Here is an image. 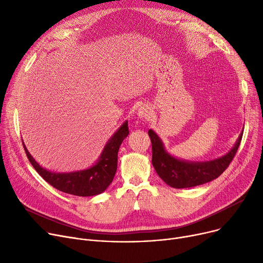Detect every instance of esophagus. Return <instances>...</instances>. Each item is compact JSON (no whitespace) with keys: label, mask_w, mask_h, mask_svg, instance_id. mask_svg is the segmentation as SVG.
<instances>
[{"label":"esophagus","mask_w":263,"mask_h":263,"mask_svg":"<svg viewBox=\"0 0 263 263\" xmlns=\"http://www.w3.org/2000/svg\"><path fill=\"white\" fill-rule=\"evenodd\" d=\"M137 116L141 119H149L151 116V109L148 105H143L137 110Z\"/></svg>","instance_id":"1"}]
</instances>
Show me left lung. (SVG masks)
Masks as SVG:
<instances>
[{
	"mask_svg": "<svg viewBox=\"0 0 263 263\" xmlns=\"http://www.w3.org/2000/svg\"><path fill=\"white\" fill-rule=\"evenodd\" d=\"M148 134L153 145V165L159 177L174 189H184L210 182L222 175L237 154L243 131L226 155L203 162L178 159L167 153L160 136L154 130L150 129Z\"/></svg>",
	"mask_w": 263,
	"mask_h": 263,
	"instance_id": "8db88e82",
	"label": "left lung"
}]
</instances>
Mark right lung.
<instances>
[{"label":"right lung","mask_w":263,"mask_h":263,"mask_svg":"<svg viewBox=\"0 0 263 263\" xmlns=\"http://www.w3.org/2000/svg\"><path fill=\"white\" fill-rule=\"evenodd\" d=\"M128 134L129 128L126 120L107 141L98 161L86 170L70 173H55L44 168L35 161L24 143L23 147L33 167L48 183L67 194L87 197L101 194L112 183L117 170L118 150Z\"/></svg>","instance_id":"1"}]
</instances>
